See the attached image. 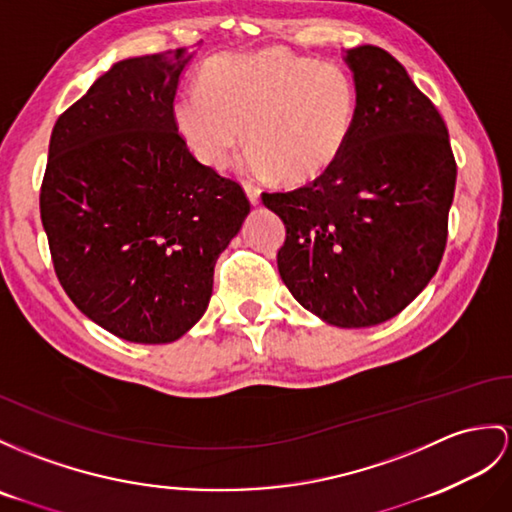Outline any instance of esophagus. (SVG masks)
<instances>
[{
	"mask_svg": "<svg viewBox=\"0 0 512 512\" xmlns=\"http://www.w3.org/2000/svg\"><path fill=\"white\" fill-rule=\"evenodd\" d=\"M243 191H245V195H247V199H249V204H252V206H258V204H260V191H258V186H254L252 182H243Z\"/></svg>",
	"mask_w": 512,
	"mask_h": 512,
	"instance_id": "1",
	"label": "esophagus"
}]
</instances>
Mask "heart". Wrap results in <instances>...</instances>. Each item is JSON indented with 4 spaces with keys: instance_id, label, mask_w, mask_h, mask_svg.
<instances>
[{
    "instance_id": "b5f03b06",
    "label": "heart",
    "mask_w": 512,
    "mask_h": 512,
    "mask_svg": "<svg viewBox=\"0 0 512 512\" xmlns=\"http://www.w3.org/2000/svg\"><path fill=\"white\" fill-rule=\"evenodd\" d=\"M173 115L202 165L226 167L245 130L249 169L302 186L343 156L356 128L358 95L341 67L269 47L210 60L202 86L186 91Z\"/></svg>"
}]
</instances>
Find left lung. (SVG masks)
Returning a JSON list of instances; mask_svg holds the SVG:
<instances>
[{
  "mask_svg": "<svg viewBox=\"0 0 512 512\" xmlns=\"http://www.w3.org/2000/svg\"><path fill=\"white\" fill-rule=\"evenodd\" d=\"M358 117L336 165L291 193H263L286 241L278 271L336 328L400 315L441 265L456 162L445 121L406 69L373 45L345 49Z\"/></svg>",
  "mask_w": 512,
  "mask_h": 512,
  "instance_id": "left-lung-1",
  "label": "left lung"
}]
</instances>
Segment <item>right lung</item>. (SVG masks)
Segmentation results:
<instances>
[{
	"instance_id": "1",
	"label": "right lung",
	"mask_w": 512,
	"mask_h": 512,
	"mask_svg": "<svg viewBox=\"0 0 512 512\" xmlns=\"http://www.w3.org/2000/svg\"><path fill=\"white\" fill-rule=\"evenodd\" d=\"M195 52L126 58L58 117L41 186L56 276L97 326L171 343L204 317L249 202L193 158L173 99Z\"/></svg>"
}]
</instances>
